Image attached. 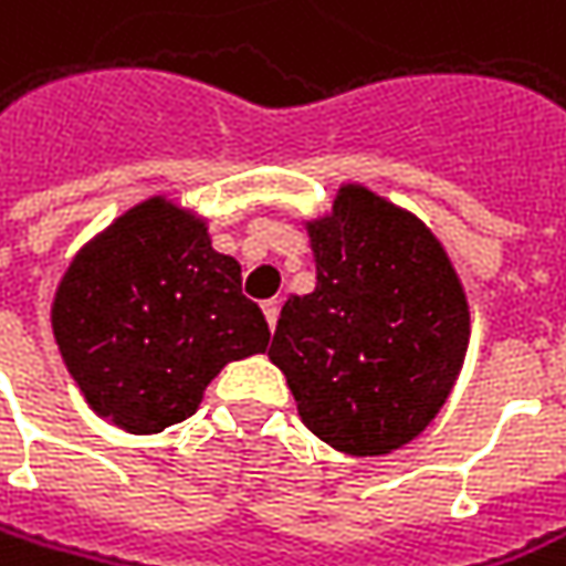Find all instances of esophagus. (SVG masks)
Returning <instances> with one entry per match:
<instances>
[{
  "label": "esophagus",
  "mask_w": 566,
  "mask_h": 566,
  "mask_svg": "<svg viewBox=\"0 0 566 566\" xmlns=\"http://www.w3.org/2000/svg\"><path fill=\"white\" fill-rule=\"evenodd\" d=\"M263 313H265V322H269V328H275V325H279V316H282V301H279V297L265 301Z\"/></svg>",
  "instance_id": "esophagus-1"
}]
</instances>
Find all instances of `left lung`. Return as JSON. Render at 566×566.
Returning a JSON list of instances; mask_svg holds the SVG:
<instances>
[{
    "label": "left lung",
    "mask_w": 566,
    "mask_h": 566,
    "mask_svg": "<svg viewBox=\"0 0 566 566\" xmlns=\"http://www.w3.org/2000/svg\"><path fill=\"white\" fill-rule=\"evenodd\" d=\"M316 291L291 294L269 347L303 426L379 458L439 417L470 347V303L432 228L363 185L306 219Z\"/></svg>",
    "instance_id": "obj_1"
}]
</instances>
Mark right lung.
I'll return each mask as SVG.
<instances>
[{"label":"right lung","mask_w":566,"mask_h":566,"mask_svg":"<svg viewBox=\"0 0 566 566\" xmlns=\"http://www.w3.org/2000/svg\"><path fill=\"white\" fill-rule=\"evenodd\" d=\"M52 335L87 407L130 436L193 417L228 363L263 354V310L209 224L149 197L74 253L52 297Z\"/></svg>","instance_id":"add662e5"}]
</instances>
